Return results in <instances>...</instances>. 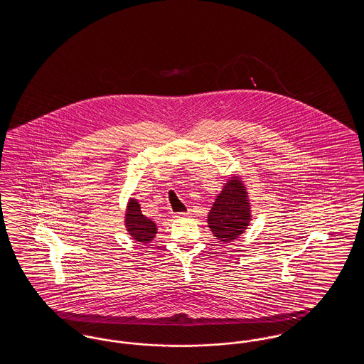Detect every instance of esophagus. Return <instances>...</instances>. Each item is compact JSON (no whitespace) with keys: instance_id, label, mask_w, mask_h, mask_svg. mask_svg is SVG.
Instances as JSON below:
<instances>
[{"instance_id":"esophagus-1","label":"esophagus","mask_w":364,"mask_h":364,"mask_svg":"<svg viewBox=\"0 0 364 364\" xmlns=\"http://www.w3.org/2000/svg\"><path fill=\"white\" fill-rule=\"evenodd\" d=\"M190 214V211H187V213H176V214H174V218H186V217H188Z\"/></svg>"}]
</instances>
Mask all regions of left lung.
<instances>
[{
    "mask_svg": "<svg viewBox=\"0 0 364 364\" xmlns=\"http://www.w3.org/2000/svg\"><path fill=\"white\" fill-rule=\"evenodd\" d=\"M251 221L248 195L240 177H232L208 215V228L220 242L236 240Z\"/></svg>",
    "mask_w": 364,
    "mask_h": 364,
    "instance_id": "1",
    "label": "left lung"
}]
</instances>
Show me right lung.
<instances>
[{"mask_svg": "<svg viewBox=\"0 0 364 364\" xmlns=\"http://www.w3.org/2000/svg\"><path fill=\"white\" fill-rule=\"evenodd\" d=\"M125 226L128 233L138 242H151L156 237V225L146 215L141 214L136 199H129L125 211Z\"/></svg>", "mask_w": 364, "mask_h": 364, "instance_id": "obj_1", "label": "right lung"}]
</instances>
